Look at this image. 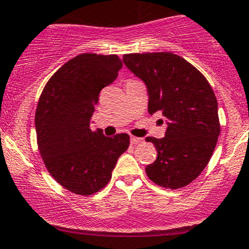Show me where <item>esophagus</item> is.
Instances as JSON below:
<instances>
[{
	"label": "esophagus",
	"mask_w": 249,
	"mask_h": 249,
	"mask_svg": "<svg viewBox=\"0 0 249 249\" xmlns=\"http://www.w3.org/2000/svg\"><path fill=\"white\" fill-rule=\"evenodd\" d=\"M142 139H139V137H134L132 136L131 139H130V142H131V144H139V143L142 142Z\"/></svg>",
	"instance_id": "obj_1"
}]
</instances>
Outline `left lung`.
<instances>
[{"instance_id":"8db88e82","label":"left lung","mask_w":249,"mask_h":249,"mask_svg":"<svg viewBox=\"0 0 249 249\" xmlns=\"http://www.w3.org/2000/svg\"><path fill=\"white\" fill-rule=\"evenodd\" d=\"M124 65L147 87L148 112L166 124L162 139L147 137L158 152L147 176L170 189L185 187L203 171L220 132L218 102L203 74L172 53L125 54Z\"/></svg>"}]
</instances>
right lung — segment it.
<instances>
[{"instance_id": "1", "label": "right lung", "mask_w": 249, "mask_h": 249, "mask_svg": "<svg viewBox=\"0 0 249 249\" xmlns=\"http://www.w3.org/2000/svg\"><path fill=\"white\" fill-rule=\"evenodd\" d=\"M123 64L117 55L80 54L60 67L44 87L35 117L37 142L47 170L70 192L90 195L109 182L130 137L92 131L100 91Z\"/></svg>"}]
</instances>
